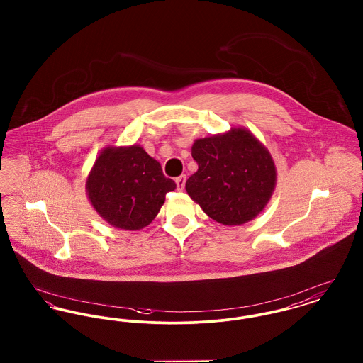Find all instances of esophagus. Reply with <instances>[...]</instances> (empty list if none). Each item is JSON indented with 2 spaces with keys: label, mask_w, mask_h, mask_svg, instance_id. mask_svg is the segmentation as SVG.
Here are the masks:
<instances>
[{
  "label": "esophagus",
  "mask_w": 363,
  "mask_h": 363,
  "mask_svg": "<svg viewBox=\"0 0 363 363\" xmlns=\"http://www.w3.org/2000/svg\"><path fill=\"white\" fill-rule=\"evenodd\" d=\"M185 182H186V177L185 175H179V177L175 178V184H177L178 191H182L185 188Z\"/></svg>",
  "instance_id": "esophagus-1"
}]
</instances>
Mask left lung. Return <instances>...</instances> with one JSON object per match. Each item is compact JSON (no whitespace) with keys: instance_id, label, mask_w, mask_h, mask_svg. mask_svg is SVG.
<instances>
[{"instance_id":"1","label":"left lung","mask_w":363,"mask_h":363,"mask_svg":"<svg viewBox=\"0 0 363 363\" xmlns=\"http://www.w3.org/2000/svg\"><path fill=\"white\" fill-rule=\"evenodd\" d=\"M199 169L185 189L213 220L238 226L264 210L277 182L269 150L245 128L199 138L193 143Z\"/></svg>"}]
</instances>
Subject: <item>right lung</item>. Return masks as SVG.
Instances as JSON below:
<instances>
[{
  "instance_id": "add662e5",
  "label": "right lung",
  "mask_w": 363,
  "mask_h": 363,
  "mask_svg": "<svg viewBox=\"0 0 363 363\" xmlns=\"http://www.w3.org/2000/svg\"><path fill=\"white\" fill-rule=\"evenodd\" d=\"M177 188L157 160L137 144L100 152L86 179L91 207L111 226L140 230L148 226Z\"/></svg>"
}]
</instances>
